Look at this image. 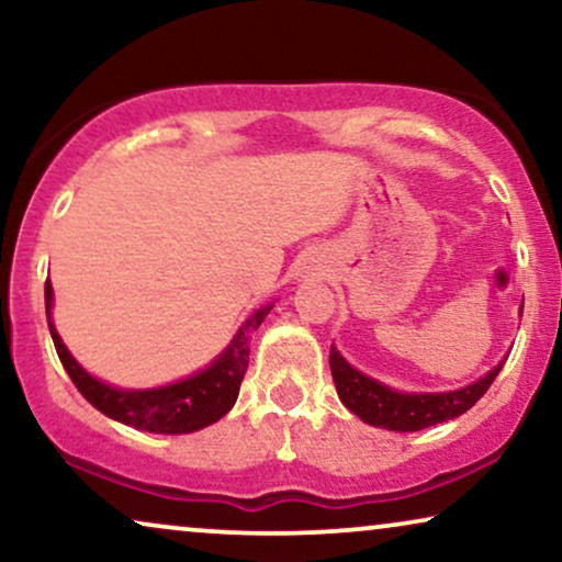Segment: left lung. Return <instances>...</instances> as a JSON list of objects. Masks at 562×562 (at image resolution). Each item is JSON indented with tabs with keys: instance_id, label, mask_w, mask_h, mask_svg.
Returning a JSON list of instances; mask_svg holds the SVG:
<instances>
[{
	"instance_id": "obj_1",
	"label": "left lung",
	"mask_w": 562,
	"mask_h": 562,
	"mask_svg": "<svg viewBox=\"0 0 562 562\" xmlns=\"http://www.w3.org/2000/svg\"><path fill=\"white\" fill-rule=\"evenodd\" d=\"M329 368H333V381L340 402L366 425L394 429V432H419V429L456 419L471 409L494 383L504 368V360L491 368L483 379L473 381L471 386L440 391V394H406V391L383 386L381 381L352 368L335 345L329 348Z\"/></svg>"
}]
</instances>
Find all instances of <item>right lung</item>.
I'll list each match as a JSON object with an SVG mask.
<instances>
[{
	"label": "right lung",
	"instance_id": "1",
	"mask_svg": "<svg viewBox=\"0 0 562 562\" xmlns=\"http://www.w3.org/2000/svg\"><path fill=\"white\" fill-rule=\"evenodd\" d=\"M50 310L53 286L50 281H45V314H48L53 345H56L60 363L71 375L76 389L81 391V396L94 409L114 422H122V425L145 429V432L189 435L214 425L233 409L237 394H240L243 375L248 371L250 335L260 327V322L273 310V304L260 306L250 319H245L233 342L204 371L158 389H117L83 371L79 360L68 352L64 340H60L58 329L50 319Z\"/></svg>",
	"mask_w": 562,
	"mask_h": 562
}]
</instances>
